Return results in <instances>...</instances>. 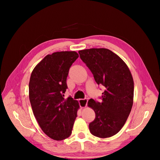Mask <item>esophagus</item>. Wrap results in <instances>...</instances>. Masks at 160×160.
<instances>
[{"mask_svg": "<svg viewBox=\"0 0 160 160\" xmlns=\"http://www.w3.org/2000/svg\"><path fill=\"white\" fill-rule=\"evenodd\" d=\"M78 101H79V104H80L81 108H84L87 107V102H88L87 98H84V99H80Z\"/></svg>", "mask_w": 160, "mask_h": 160, "instance_id": "esophagus-1", "label": "esophagus"}]
</instances>
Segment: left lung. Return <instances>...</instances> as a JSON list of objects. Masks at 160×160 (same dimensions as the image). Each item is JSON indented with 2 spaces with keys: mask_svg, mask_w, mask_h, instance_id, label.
Returning a JSON list of instances; mask_svg holds the SVG:
<instances>
[{
  "mask_svg": "<svg viewBox=\"0 0 160 160\" xmlns=\"http://www.w3.org/2000/svg\"><path fill=\"white\" fill-rule=\"evenodd\" d=\"M98 84L105 87L100 102L90 99L96 118L89 124L91 133L101 138L113 136L121 130L133 103L134 82L131 71L120 57L108 49L78 52Z\"/></svg>",
  "mask_w": 160,
  "mask_h": 160,
  "instance_id": "8db88e82",
  "label": "left lung"
}]
</instances>
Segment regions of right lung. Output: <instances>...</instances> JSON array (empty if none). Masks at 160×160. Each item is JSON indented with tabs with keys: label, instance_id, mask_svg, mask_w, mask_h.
<instances>
[{
	"label": "right lung",
	"instance_id": "obj_1",
	"mask_svg": "<svg viewBox=\"0 0 160 160\" xmlns=\"http://www.w3.org/2000/svg\"><path fill=\"white\" fill-rule=\"evenodd\" d=\"M76 52H60L46 56L33 69L29 97L33 115L50 138L62 140L72 131L79 104L69 96L64 99L67 78L78 58Z\"/></svg>",
	"mask_w": 160,
	"mask_h": 160
}]
</instances>
